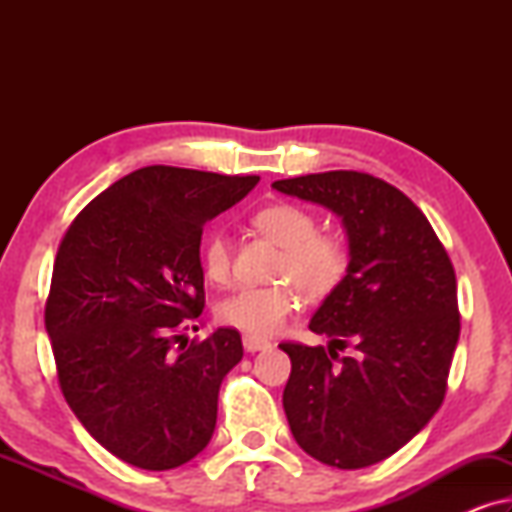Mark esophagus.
<instances>
[{
	"label": "esophagus",
	"instance_id": "34e87169",
	"mask_svg": "<svg viewBox=\"0 0 512 512\" xmlns=\"http://www.w3.org/2000/svg\"><path fill=\"white\" fill-rule=\"evenodd\" d=\"M242 342H244V349H247V352H261V349H268L272 345L268 338H258V335H249V333L244 335Z\"/></svg>",
	"mask_w": 512,
	"mask_h": 512
}]
</instances>
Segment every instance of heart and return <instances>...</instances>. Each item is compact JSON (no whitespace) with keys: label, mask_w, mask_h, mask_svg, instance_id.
Segmentation results:
<instances>
[{"label":"heart","mask_w":512,"mask_h":512,"mask_svg":"<svg viewBox=\"0 0 512 512\" xmlns=\"http://www.w3.org/2000/svg\"><path fill=\"white\" fill-rule=\"evenodd\" d=\"M258 233L270 237L282 256L272 286H244L221 300L219 317L249 335H272L298 310V291L310 300H324L345 282L352 251L342 235L319 230L312 209L296 202H275L254 214ZM205 277L226 284L233 275V242L223 228H214L200 249Z\"/></svg>","instance_id":"b5f03b06"}]
</instances>
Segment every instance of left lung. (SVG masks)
I'll list each match as a JSON object with an SVG mask.
<instances>
[{"label": "left lung", "instance_id": "obj_1", "mask_svg": "<svg viewBox=\"0 0 512 512\" xmlns=\"http://www.w3.org/2000/svg\"><path fill=\"white\" fill-rule=\"evenodd\" d=\"M279 193L342 216L352 263L310 321L326 347L282 342L291 359L284 412L296 443L335 468L391 457L429 424L447 391L461 331L457 277L408 195L366 172L275 181ZM352 346V357L337 349Z\"/></svg>", "mask_w": 512, "mask_h": 512}]
</instances>
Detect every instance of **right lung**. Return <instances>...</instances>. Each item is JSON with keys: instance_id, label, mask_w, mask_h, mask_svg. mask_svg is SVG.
I'll use <instances>...</instances> for the list:
<instances>
[{"instance_id": "1", "label": "right lung", "mask_w": 512, "mask_h": 512, "mask_svg": "<svg viewBox=\"0 0 512 512\" xmlns=\"http://www.w3.org/2000/svg\"><path fill=\"white\" fill-rule=\"evenodd\" d=\"M256 181L142 167L88 202L62 237L44 312L58 382L90 436L125 464L170 471L212 438L242 338L216 328L188 345L181 333L205 307L202 228Z\"/></svg>"}]
</instances>
